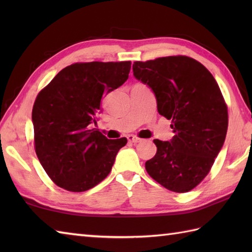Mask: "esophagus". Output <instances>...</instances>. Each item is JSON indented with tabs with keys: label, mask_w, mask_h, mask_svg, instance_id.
<instances>
[{
	"label": "esophagus",
	"mask_w": 252,
	"mask_h": 252,
	"mask_svg": "<svg viewBox=\"0 0 252 252\" xmlns=\"http://www.w3.org/2000/svg\"><path fill=\"white\" fill-rule=\"evenodd\" d=\"M127 141H129L130 143H133V144H137V143H141L143 140L140 137L134 136V135H127Z\"/></svg>",
	"instance_id": "34e87169"
}]
</instances>
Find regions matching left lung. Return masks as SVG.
<instances>
[{
  "label": "left lung",
  "mask_w": 252,
  "mask_h": 252,
  "mask_svg": "<svg viewBox=\"0 0 252 252\" xmlns=\"http://www.w3.org/2000/svg\"><path fill=\"white\" fill-rule=\"evenodd\" d=\"M133 74L152 89L159 115L172 120L174 136L155 140L157 153L147 173L165 189L186 192L209 173L227 132V108L220 88L200 63L187 56L134 62Z\"/></svg>",
  "instance_id": "1"
}]
</instances>
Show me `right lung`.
I'll use <instances>...</instances> for the list:
<instances>
[{"label": "right lung", "mask_w": 252, "mask_h": 252, "mask_svg": "<svg viewBox=\"0 0 252 252\" xmlns=\"http://www.w3.org/2000/svg\"><path fill=\"white\" fill-rule=\"evenodd\" d=\"M131 62L80 63L63 68L36 96L32 109L35 153L54 183L85 191L109 174L126 138L90 130L103 96L129 78Z\"/></svg>", "instance_id": "1"}]
</instances>
